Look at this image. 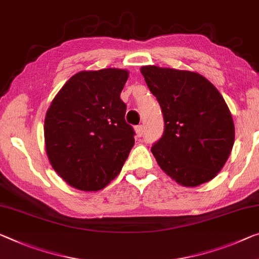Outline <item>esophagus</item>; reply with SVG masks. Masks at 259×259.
Returning a JSON list of instances; mask_svg holds the SVG:
<instances>
[{
	"label": "esophagus",
	"instance_id": "1",
	"mask_svg": "<svg viewBox=\"0 0 259 259\" xmlns=\"http://www.w3.org/2000/svg\"><path fill=\"white\" fill-rule=\"evenodd\" d=\"M135 132H137L138 137H141V135L143 134V132H145V128H143L142 125H139V126L135 127Z\"/></svg>",
	"mask_w": 259,
	"mask_h": 259
}]
</instances>
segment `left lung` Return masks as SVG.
Masks as SVG:
<instances>
[{
	"label": "left lung",
	"instance_id": "8db88e82",
	"mask_svg": "<svg viewBox=\"0 0 259 259\" xmlns=\"http://www.w3.org/2000/svg\"><path fill=\"white\" fill-rule=\"evenodd\" d=\"M140 71L164 118V133L152 147L157 164L188 188L212 181L235 141L233 117L222 95L196 71L157 66H143Z\"/></svg>",
	"mask_w": 259,
	"mask_h": 259
}]
</instances>
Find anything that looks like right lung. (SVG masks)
I'll use <instances>...</instances> for the list:
<instances>
[{
  "instance_id": "add662e5",
  "label": "right lung",
  "mask_w": 259,
  "mask_h": 259,
  "mask_svg": "<svg viewBox=\"0 0 259 259\" xmlns=\"http://www.w3.org/2000/svg\"><path fill=\"white\" fill-rule=\"evenodd\" d=\"M128 70H82L52 101L44 124L52 168L67 184L98 191L118 176L134 145L120 99Z\"/></svg>"
}]
</instances>
